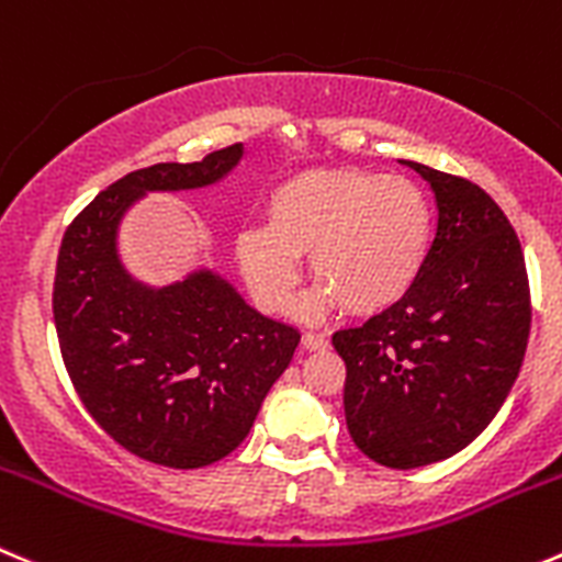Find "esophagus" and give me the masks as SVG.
Here are the masks:
<instances>
[{
    "label": "esophagus",
    "mask_w": 562,
    "mask_h": 562,
    "mask_svg": "<svg viewBox=\"0 0 562 562\" xmlns=\"http://www.w3.org/2000/svg\"><path fill=\"white\" fill-rule=\"evenodd\" d=\"M301 345L306 347V350H314V352L328 350V339H325V336H317V334H303Z\"/></svg>",
    "instance_id": "obj_1"
}]
</instances>
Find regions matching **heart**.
Wrapping results in <instances>:
<instances>
[{"mask_svg": "<svg viewBox=\"0 0 562 562\" xmlns=\"http://www.w3.org/2000/svg\"><path fill=\"white\" fill-rule=\"evenodd\" d=\"M267 226L234 243L256 306L284 314L301 286V259L317 286L301 303L303 319L347 306L356 317L389 312L419 281L432 243L425 192L405 176L358 168L303 170L270 192Z\"/></svg>", "mask_w": 562, "mask_h": 562, "instance_id": "obj_1", "label": "heart"}]
</instances>
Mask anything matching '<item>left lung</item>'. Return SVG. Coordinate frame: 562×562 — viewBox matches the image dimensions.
Masks as SVG:
<instances>
[{
    "label": "left lung",
    "instance_id": "1",
    "mask_svg": "<svg viewBox=\"0 0 562 562\" xmlns=\"http://www.w3.org/2000/svg\"><path fill=\"white\" fill-rule=\"evenodd\" d=\"M436 195L438 226L414 290L334 334L345 419L367 458L419 469L469 447L510 394L530 336L525 254L477 184L408 162Z\"/></svg>",
    "mask_w": 562,
    "mask_h": 562
}]
</instances>
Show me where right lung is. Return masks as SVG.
I'll use <instances>...</instances> for the list:
<instances>
[{
    "label": "right lung",
    "mask_w": 562,
    "mask_h": 562,
    "mask_svg": "<svg viewBox=\"0 0 562 562\" xmlns=\"http://www.w3.org/2000/svg\"><path fill=\"white\" fill-rule=\"evenodd\" d=\"M243 157L234 143L117 179L79 212L57 256L52 308L74 389L106 436L159 467H210L237 450L301 341L215 267L157 286L121 256V223L148 192L212 187Z\"/></svg>",
    "instance_id": "add662e5"
}]
</instances>
